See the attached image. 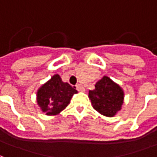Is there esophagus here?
Segmentation results:
<instances>
[{
	"mask_svg": "<svg viewBox=\"0 0 157 157\" xmlns=\"http://www.w3.org/2000/svg\"><path fill=\"white\" fill-rule=\"evenodd\" d=\"M75 86H76V90H77L78 92H84V91H85V88H84L82 85H80V84L76 85Z\"/></svg>",
	"mask_w": 157,
	"mask_h": 157,
	"instance_id": "34e87169",
	"label": "esophagus"
}]
</instances>
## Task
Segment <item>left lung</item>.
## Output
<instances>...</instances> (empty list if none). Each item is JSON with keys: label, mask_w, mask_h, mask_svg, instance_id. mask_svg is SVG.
<instances>
[{"label": "left lung", "mask_w": 157, "mask_h": 157, "mask_svg": "<svg viewBox=\"0 0 157 157\" xmlns=\"http://www.w3.org/2000/svg\"><path fill=\"white\" fill-rule=\"evenodd\" d=\"M89 98L93 108L101 114L113 117L121 109L124 91L108 76L96 83L95 89L89 91Z\"/></svg>", "instance_id": "8db88e82"}]
</instances>
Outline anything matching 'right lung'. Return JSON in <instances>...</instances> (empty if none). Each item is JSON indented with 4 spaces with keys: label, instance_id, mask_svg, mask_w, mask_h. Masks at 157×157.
Instances as JSON below:
<instances>
[{
    "label": "right lung",
    "instance_id": "add662e5",
    "mask_svg": "<svg viewBox=\"0 0 157 157\" xmlns=\"http://www.w3.org/2000/svg\"><path fill=\"white\" fill-rule=\"evenodd\" d=\"M76 92L75 86L63 82L59 75H55L39 89L37 102L46 115H56L67 107Z\"/></svg>",
    "mask_w": 157,
    "mask_h": 157
}]
</instances>
